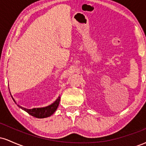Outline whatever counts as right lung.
I'll list each match as a JSON object with an SVG mask.
<instances>
[{
  "label": "right lung",
  "mask_w": 146,
  "mask_h": 146,
  "mask_svg": "<svg viewBox=\"0 0 146 146\" xmlns=\"http://www.w3.org/2000/svg\"><path fill=\"white\" fill-rule=\"evenodd\" d=\"M10 95H11V98L13 99L14 102L17 104L16 100H14V98H13V96L11 94V92L9 90ZM60 101V95L58 96V98L56 99V100L53 103H52L51 104L45 107H42V108H33L31 109H27V108H24V107H22L21 106L17 104V106L19 108H21V109H23L25 111H26L27 113H29V115H31V116L36 117V118L39 119H42V118H46V117H50L55 113V111L58 108V106H59V103Z\"/></svg>",
  "instance_id": "obj_1"
}]
</instances>
